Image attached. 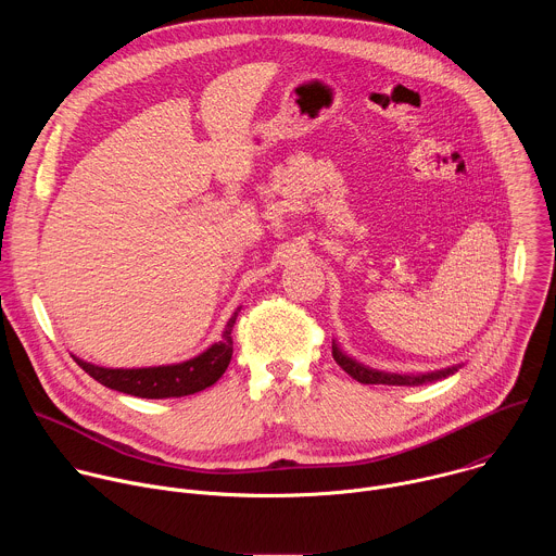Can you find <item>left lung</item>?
<instances>
[{
  "label": "left lung",
  "mask_w": 556,
  "mask_h": 556,
  "mask_svg": "<svg viewBox=\"0 0 556 556\" xmlns=\"http://www.w3.org/2000/svg\"><path fill=\"white\" fill-rule=\"evenodd\" d=\"M332 356L334 361L358 382L363 384H405V387H418V384H427L433 380H442L451 374H455L462 365H453V367H444V369H435V371H425V374H393V371H382V369H374L367 367L363 363H358L356 358L348 356L337 341H332Z\"/></svg>",
  "instance_id": "8db88e82"
}]
</instances>
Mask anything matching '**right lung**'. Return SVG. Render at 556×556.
Instances as JSON below:
<instances>
[{"label":"right lung","instance_id":"add662e5","mask_svg":"<svg viewBox=\"0 0 556 556\" xmlns=\"http://www.w3.org/2000/svg\"><path fill=\"white\" fill-rule=\"evenodd\" d=\"M237 312H240V307L230 314L219 341H215L204 352L182 363L155 367H101L74 354L72 358L78 363V367L86 369V374H90L94 380L114 391H123L129 395H138V399L151 401L182 399V395H191L215 384L226 371L232 356L230 332L237 319Z\"/></svg>","mask_w":556,"mask_h":556}]
</instances>
